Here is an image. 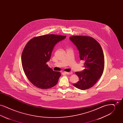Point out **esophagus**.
<instances>
[{
    "instance_id": "34e87169",
    "label": "esophagus",
    "mask_w": 123,
    "mask_h": 123,
    "mask_svg": "<svg viewBox=\"0 0 123 123\" xmlns=\"http://www.w3.org/2000/svg\"><path fill=\"white\" fill-rule=\"evenodd\" d=\"M64 73L67 74V75H71V74H72V72H64Z\"/></svg>"
}]
</instances>
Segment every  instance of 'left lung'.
I'll list each match as a JSON object with an SVG mask.
<instances>
[{"instance_id": "left-lung-1", "label": "left lung", "mask_w": 123, "mask_h": 123, "mask_svg": "<svg viewBox=\"0 0 123 123\" xmlns=\"http://www.w3.org/2000/svg\"><path fill=\"white\" fill-rule=\"evenodd\" d=\"M70 41L79 51L80 59L84 61L85 69L75 73L79 81L74 86L81 90L92 87L101 76L104 69V56L99 42L91 37L73 36Z\"/></svg>"}]
</instances>
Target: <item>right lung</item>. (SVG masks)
<instances>
[{
	"label": "right lung",
	"mask_w": 123,
	"mask_h": 123,
	"mask_svg": "<svg viewBox=\"0 0 123 123\" xmlns=\"http://www.w3.org/2000/svg\"><path fill=\"white\" fill-rule=\"evenodd\" d=\"M66 36L46 35L30 40L24 48L22 64L25 74L34 86L41 89H48L55 86L61 74L48 67L55 45Z\"/></svg>",
	"instance_id": "add662e5"
}]
</instances>
